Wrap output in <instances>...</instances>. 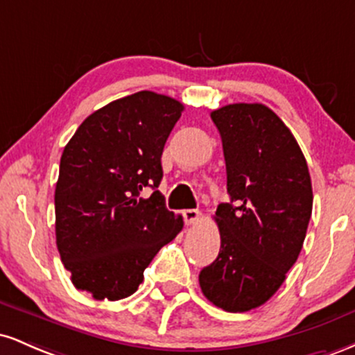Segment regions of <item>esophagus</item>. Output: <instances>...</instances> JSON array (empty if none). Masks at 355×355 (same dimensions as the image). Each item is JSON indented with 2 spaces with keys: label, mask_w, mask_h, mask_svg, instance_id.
<instances>
[{
  "label": "esophagus",
  "mask_w": 355,
  "mask_h": 355,
  "mask_svg": "<svg viewBox=\"0 0 355 355\" xmlns=\"http://www.w3.org/2000/svg\"><path fill=\"white\" fill-rule=\"evenodd\" d=\"M183 220L187 225H195L200 220V211L198 210H183Z\"/></svg>",
  "instance_id": "obj_1"
}]
</instances>
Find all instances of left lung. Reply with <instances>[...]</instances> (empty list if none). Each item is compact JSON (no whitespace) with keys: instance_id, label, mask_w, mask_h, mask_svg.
<instances>
[{"instance_id":"1","label":"left lung","mask_w":355,"mask_h":355,"mask_svg":"<svg viewBox=\"0 0 355 355\" xmlns=\"http://www.w3.org/2000/svg\"><path fill=\"white\" fill-rule=\"evenodd\" d=\"M222 137L230 203H220L218 257L203 267V295L227 312L266 304L302 250L312 215L307 162L291 130L262 103L210 113Z\"/></svg>"}]
</instances>
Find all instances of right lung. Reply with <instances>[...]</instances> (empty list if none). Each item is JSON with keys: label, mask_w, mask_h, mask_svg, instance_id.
<instances>
[{"label": "right lung", "mask_w": 355, "mask_h": 355, "mask_svg": "<svg viewBox=\"0 0 355 355\" xmlns=\"http://www.w3.org/2000/svg\"><path fill=\"white\" fill-rule=\"evenodd\" d=\"M183 105L138 92L96 110L64 146L55 190L56 247L78 291L96 300L137 292L144 270L183 229L158 191L162 153ZM146 186L154 190L141 197Z\"/></svg>", "instance_id": "obj_1"}]
</instances>
